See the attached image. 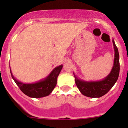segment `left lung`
I'll return each mask as SVG.
<instances>
[{"label":"left lung","instance_id":"8db88e82","mask_svg":"<svg viewBox=\"0 0 128 128\" xmlns=\"http://www.w3.org/2000/svg\"><path fill=\"white\" fill-rule=\"evenodd\" d=\"M114 50V59L110 73L104 79L100 81L86 82L77 78L75 74L76 84L84 95L91 98H99L109 92L117 81L120 74V56L118 50L113 40Z\"/></svg>","mask_w":128,"mask_h":128}]
</instances>
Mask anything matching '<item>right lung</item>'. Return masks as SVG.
<instances>
[{"label":"right lung","instance_id":"1","mask_svg":"<svg viewBox=\"0 0 128 128\" xmlns=\"http://www.w3.org/2000/svg\"><path fill=\"white\" fill-rule=\"evenodd\" d=\"M62 66L56 67L46 78L34 84H24L17 80L13 76L10 67V70L12 77L24 94L32 98H41L50 95L56 87L57 78Z\"/></svg>","mask_w":128,"mask_h":128}]
</instances>
